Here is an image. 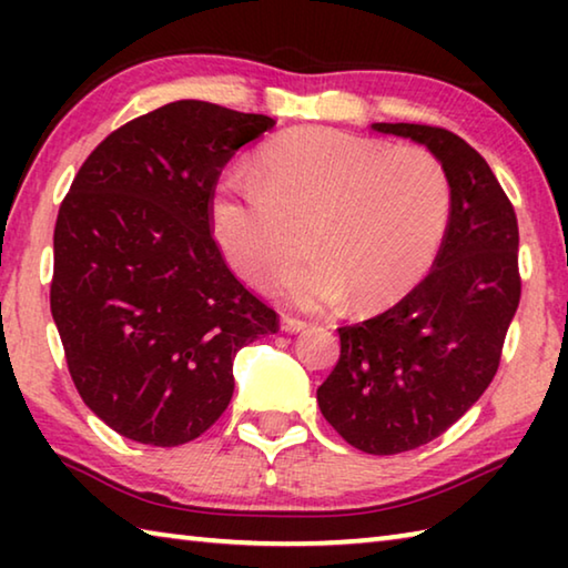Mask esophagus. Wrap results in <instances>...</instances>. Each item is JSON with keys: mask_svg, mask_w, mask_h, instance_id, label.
<instances>
[{"mask_svg": "<svg viewBox=\"0 0 568 568\" xmlns=\"http://www.w3.org/2000/svg\"><path fill=\"white\" fill-rule=\"evenodd\" d=\"M281 325H283V331H287V333H301L307 323L301 321V318H293V315H283Z\"/></svg>", "mask_w": 568, "mask_h": 568, "instance_id": "34e87169", "label": "esophagus"}]
</instances>
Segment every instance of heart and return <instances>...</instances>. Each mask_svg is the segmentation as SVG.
<instances>
[{
  "label": "heart",
  "instance_id": "b5f03b06",
  "mask_svg": "<svg viewBox=\"0 0 568 568\" xmlns=\"http://www.w3.org/2000/svg\"><path fill=\"white\" fill-rule=\"evenodd\" d=\"M450 182L426 148L328 128H297L265 145L255 185L225 180L210 205L227 263L257 287L291 275V301L325 307L351 295L355 311L400 301L444 243ZM312 243H306V237Z\"/></svg>",
  "mask_w": 568,
  "mask_h": 568
}]
</instances>
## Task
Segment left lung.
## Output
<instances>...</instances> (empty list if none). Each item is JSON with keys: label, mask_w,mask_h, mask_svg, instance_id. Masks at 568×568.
Masks as SVG:
<instances>
[{"label": "left lung", "mask_w": 568, "mask_h": 568, "mask_svg": "<svg viewBox=\"0 0 568 568\" xmlns=\"http://www.w3.org/2000/svg\"><path fill=\"white\" fill-rule=\"evenodd\" d=\"M371 128L426 145L450 182L434 271L386 313L338 328L341 358L318 388L325 420L353 448L393 456L438 438L494 381L521 301L518 223L488 162L458 134Z\"/></svg>", "instance_id": "obj_1"}]
</instances>
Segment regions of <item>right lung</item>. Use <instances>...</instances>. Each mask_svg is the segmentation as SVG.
<instances>
[{
  "instance_id": "right-lung-1",
  "label": "right lung",
  "mask_w": 568,
  "mask_h": 568,
  "mask_svg": "<svg viewBox=\"0 0 568 568\" xmlns=\"http://www.w3.org/2000/svg\"><path fill=\"white\" fill-rule=\"evenodd\" d=\"M273 124L170 102L108 134L62 200L52 318L74 388L124 438L170 448L205 434L233 398L235 353L277 333L210 235L220 172Z\"/></svg>"
}]
</instances>
